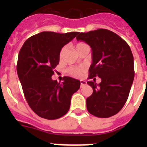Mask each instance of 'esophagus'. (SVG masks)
I'll return each mask as SVG.
<instances>
[{"label":"esophagus","instance_id":"obj_1","mask_svg":"<svg viewBox=\"0 0 147 147\" xmlns=\"http://www.w3.org/2000/svg\"><path fill=\"white\" fill-rule=\"evenodd\" d=\"M86 83H87L86 81H85V80H80V85H81V87L86 85Z\"/></svg>","mask_w":147,"mask_h":147}]
</instances>
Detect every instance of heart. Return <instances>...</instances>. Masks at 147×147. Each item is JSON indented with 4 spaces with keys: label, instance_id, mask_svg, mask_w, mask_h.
<instances>
[{
    "label": "heart",
    "instance_id": "b5f03b06",
    "mask_svg": "<svg viewBox=\"0 0 147 147\" xmlns=\"http://www.w3.org/2000/svg\"><path fill=\"white\" fill-rule=\"evenodd\" d=\"M86 48L90 49L89 45H88V44L85 43V42H79V43L76 44V49L77 51L82 50V49H86ZM66 49H67V47H66V46H64V47H62V49L60 50V52H59V59H60L63 57V56H64L65 53L66 51ZM85 71V69L84 67H71L67 70V73L69 75H71V76L77 77V76H82V74H84Z\"/></svg>",
    "mask_w": 147,
    "mask_h": 147
}]
</instances>
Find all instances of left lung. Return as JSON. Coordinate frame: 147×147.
<instances>
[{
	"mask_svg": "<svg viewBox=\"0 0 147 147\" xmlns=\"http://www.w3.org/2000/svg\"><path fill=\"white\" fill-rule=\"evenodd\" d=\"M82 40L92 49V62L88 84L93 93L87 98V109L98 118H109L117 114L127 102L134 80V61L129 45L110 30L99 28L80 33ZM102 81L95 83L94 77Z\"/></svg>",
	"mask_w": 147,
	"mask_h": 147,
	"instance_id": "left-lung-1",
	"label": "left lung"
}]
</instances>
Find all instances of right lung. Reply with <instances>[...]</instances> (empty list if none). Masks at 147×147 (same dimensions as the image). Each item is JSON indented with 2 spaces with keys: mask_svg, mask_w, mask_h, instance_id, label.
Wrapping results in <instances>:
<instances>
[{
  "mask_svg": "<svg viewBox=\"0 0 147 147\" xmlns=\"http://www.w3.org/2000/svg\"><path fill=\"white\" fill-rule=\"evenodd\" d=\"M79 32H42L26 40L18 55L17 72L29 107L40 117L57 119L69 110L80 81L68 76L58 83L51 76L59 64L62 48Z\"/></svg>",
  "mask_w": 147,
  "mask_h": 147,
  "instance_id": "obj_1",
  "label": "right lung"
}]
</instances>
